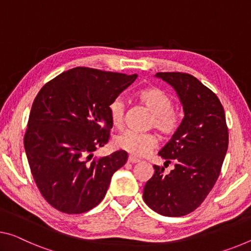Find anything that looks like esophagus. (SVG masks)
I'll return each instance as SVG.
<instances>
[{"mask_svg":"<svg viewBox=\"0 0 251 251\" xmlns=\"http://www.w3.org/2000/svg\"><path fill=\"white\" fill-rule=\"evenodd\" d=\"M128 161H129V163H131V164H136V163H139V161H140V159H139V158L133 157V156H129Z\"/></svg>","mask_w":251,"mask_h":251,"instance_id":"34e87169","label":"esophagus"}]
</instances>
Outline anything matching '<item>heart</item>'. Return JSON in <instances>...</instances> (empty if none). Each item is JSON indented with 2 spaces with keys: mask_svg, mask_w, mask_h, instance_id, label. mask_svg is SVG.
Returning <instances> with one entry per match:
<instances>
[{
  "mask_svg": "<svg viewBox=\"0 0 251 251\" xmlns=\"http://www.w3.org/2000/svg\"><path fill=\"white\" fill-rule=\"evenodd\" d=\"M137 98L152 113L150 126H155L164 134L174 133L178 126V115L173 107V101L167 93L157 87L142 88L137 93ZM110 118L115 126H122L125 120L126 102L122 98H117L109 106ZM115 144L120 149L133 156H145L156 147L158 139L153 133H140L134 131H125L115 139Z\"/></svg>",
  "mask_w": 251,
  "mask_h": 251,
  "instance_id": "1",
  "label": "heart"
}]
</instances>
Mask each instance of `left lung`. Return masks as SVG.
<instances>
[{
	"label": "left lung",
	"instance_id": "left-lung-1",
	"mask_svg": "<svg viewBox=\"0 0 251 251\" xmlns=\"http://www.w3.org/2000/svg\"><path fill=\"white\" fill-rule=\"evenodd\" d=\"M176 91L184 118L169 142L158 152L169 174L153 166L155 174L144 187L150 209L165 217H183L201 205L221 172L229 144L226 114L218 96L186 73H157Z\"/></svg>",
	"mask_w": 251,
	"mask_h": 251
}]
</instances>
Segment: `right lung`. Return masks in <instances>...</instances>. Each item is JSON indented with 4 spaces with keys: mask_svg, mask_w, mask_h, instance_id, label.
<instances>
[{
    "mask_svg": "<svg viewBox=\"0 0 251 251\" xmlns=\"http://www.w3.org/2000/svg\"><path fill=\"white\" fill-rule=\"evenodd\" d=\"M137 77L76 67L50 80L36 96L25 149L34 182L55 209L68 214L92 210L126 163L125 150L99 159L93 152L109 141L111 102Z\"/></svg>",
    "mask_w": 251,
    "mask_h": 251,
    "instance_id": "1",
    "label": "right lung"
}]
</instances>
